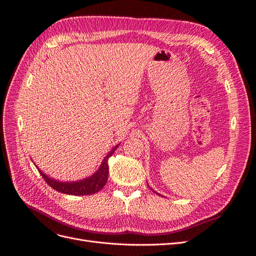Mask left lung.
Here are the masks:
<instances>
[{
	"label": "left lung",
	"instance_id": "8db88e82",
	"mask_svg": "<svg viewBox=\"0 0 256 256\" xmlns=\"http://www.w3.org/2000/svg\"><path fill=\"white\" fill-rule=\"evenodd\" d=\"M150 189H151V188H150Z\"/></svg>",
	"mask_w": 256,
	"mask_h": 256
}]
</instances>
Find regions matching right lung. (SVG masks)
<instances>
[{"label":"right lung","instance_id":"obj_1","mask_svg":"<svg viewBox=\"0 0 256 256\" xmlns=\"http://www.w3.org/2000/svg\"><path fill=\"white\" fill-rule=\"evenodd\" d=\"M119 144H117L112 150H110L105 156L103 160L100 168L96 170V173L92 176L86 178L85 180H76V182H62V180H56L50 176H48L46 173L41 171L36 164L40 176L44 178L46 182L50 185L56 192L66 194H73V196H87L92 194L98 192H100L101 189L105 186L107 183V178H108V158L116 151Z\"/></svg>","mask_w":256,"mask_h":256}]
</instances>
